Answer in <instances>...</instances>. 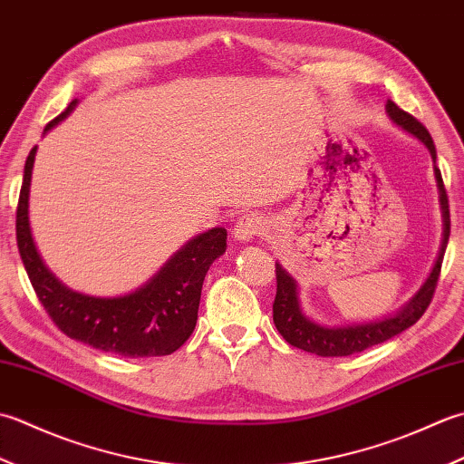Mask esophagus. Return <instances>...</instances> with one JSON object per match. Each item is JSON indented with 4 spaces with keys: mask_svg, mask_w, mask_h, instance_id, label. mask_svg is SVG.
Wrapping results in <instances>:
<instances>
[{
    "mask_svg": "<svg viewBox=\"0 0 464 464\" xmlns=\"http://www.w3.org/2000/svg\"><path fill=\"white\" fill-rule=\"evenodd\" d=\"M262 234H264V222L256 214L242 216L234 228V236L242 242H250L252 238H256V236H262Z\"/></svg>",
    "mask_w": 464,
    "mask_h": 464,
    "instance_id": "1",
    "label": "esophagus"
}]
</instances>
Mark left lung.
I'll list each match as a JSON object with an SVG mask.
<instances>
[{
	"instance_id": "8db88e82",
	"label": "left lung",
	"mask_w": 464,
	"mask_h": 464,
	"mask_svg": "<svg viewBox=\"0 0 464 464\" xmlns=\"http://www.w3.org/2000/svg\"><path fill=\"white\" fill-rule=\"evenodd\" d=\"M386 111H389V116L396 126H401L409 131V134L417 136L422 144L429 148L432 160H437V150H434V141L429 134V130L424 128L417 118L401 110L394 102L386 103ZM434 174H437V182L440 190V206H442V216H444V238H442L439 260L434 264L430 276L427 278V282H424L417 295H414V298L401 312H396L394 316L374 320V323H366V324L326 328V326L314 324L312 320H308L304 314H302L300 304H298L296 282L292 280L290 274L282 268L280 264H276V298H274V304H272L274 324H276L278 333L288 344L318 356H351L356 353H362L374 344L386 343V340L396 334H401L402 330L411 328L424 314V312H427L430 300L434 296V290H437V285H439L442 256H444V250H447L449 236H450V212H449L447 188H444L439 168H434Z\"/></svg>"
}]
</instances>
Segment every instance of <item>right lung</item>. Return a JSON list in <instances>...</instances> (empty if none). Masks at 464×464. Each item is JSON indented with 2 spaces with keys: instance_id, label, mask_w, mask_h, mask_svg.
Returning <instances> with one entry per match:
<instances>
[{
  "instance_id": "obj_1",
  "label": "right lung",
  "mask_w": 464,
  "mask_h": 464,
  "mask_svg": "<svg viewBox=\"0 0 464 464\" xmlns=\"http://www.w3.org/2000/svg\"><path fill=\"white\" fill-rule=\"evenodd\" d=\"M75 100L45 130L73 110ZM35 148L25 160L24 182L15 212L17 248L32 286L65 336L98 351L128 358L166 356L182 346L194 333L204 276L210 264L226 252V230L212 228L178 250L146 286L118 298H96L65 288L45 268L30 230L27 198Z\"/></svg>"
}]
</instances>
